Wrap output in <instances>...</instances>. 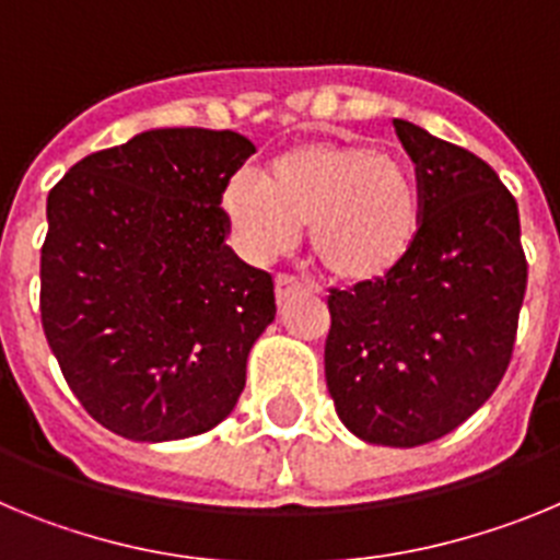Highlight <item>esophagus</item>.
I'll return each instance as SVG.
<instances>
[{
	"label": "esophagus",
	"mask_w": 560,
	"mask_h": 560,
	"mask_svg": "<svg viewBox=\"0 0 560 560\" xmlns=\"http://www.w3.org/2000/svg\"><path fill=\"white\" fill-rule=\"evenodd\" d=\"M305 289L303 280H296V277L291 275H277L275 280V294H277V303H285L289 296L300 294V291Z\"/></svg>",
	"instance_id": "1"
}]
</instances>
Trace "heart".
Segmentation results:
<instances>
[{"mask_svg":"<svg viewBox=\"0 0 560 560\" xmlns=\"http://www.w3.org/2000/svg\"><path fill=\"white\" fill-rule=\"evenodd\" d=\"M237 249L289 255L311 226V249L341 283H378L407 264L420 235L415 173L387 148L311 140L271 160L269 176L237 167L221 192Z\"/></svg>","mask_w":560,"mask_h":560,"instance_id":"b5f03b06","label":"heart"}]
</instances>
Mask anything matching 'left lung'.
Returning <instances> with one entry per match:
<instances>
[{"label":"left lung","mask_w":560,"mask_h":560,"mask_svg":"<svg viewBox=\"0 0 560 560\" xmlns=\"http://www.w3.org/2000/svg\"><path fill=\"white\" fill-rule=\"evenodd\" d=\"M420 187V235L378 283L330 291L325 381L336 415L373 446L454 432L511 364L527 289L518 207L493 167L395 120Z\"/></svg>","instance_id":"1"}]
</instances>
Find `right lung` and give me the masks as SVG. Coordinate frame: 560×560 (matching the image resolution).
<instances>
[{
  "label": "right lung",
  "instance_id": "obj_1",
  "mask_svg": "<svg viewBox=\"0 0 560 560\" xmlns=\"http://www.w3.org/2000/svg\"><path fill=\"white\" fill-rule=\"evenodd\" d=\"M255 153L210 128H151L89 153L47 196L42 325L69 389L120 438L210 432L275 323L271 275L224 244L226 179Z\"/></svg>",
  "mask_w": 560,
  "mask_h": 560
}]
</instances>
